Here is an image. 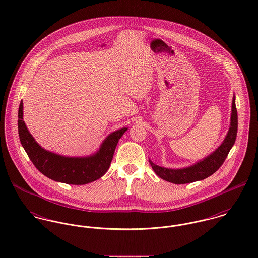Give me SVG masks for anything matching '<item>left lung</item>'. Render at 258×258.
<instances>
[{
    "label": "left lung",
    "instance_id": "obj_1",
    "mask_svg": "<svg viewBox=\"0 0 258 258\" xmlns=\"http://www.w3.org/2000/svg\"><path fill=\"white\" fill-rule=\"evenodd\" d=\"M232 117H231V127L228 132L226 139L223 144L212 154L208 158L204 159L202 162H199L192 166L181 169H169L159 166L157 164H153L150 161V164L152 168L159 175L161 178L164 180L175 183V184H184L190 183L198 180H202L212 175L216 172L221 165L224 164L226 158L228 157L232 147L234 146L236 133H237V111L235 107L234 97L233 99L232 105Z\"/></svg>",
    "mask_w": 258,
    "mask_h": 258
}]
</instances>
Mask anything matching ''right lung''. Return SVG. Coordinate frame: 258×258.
I'll list each match as a JSON object with an SVG mask.
<instances>
[{"mask_svg":"<svg viewBox=\"0 0 258 258\" xmlns=\"http://www.w3.org/2000/svg\"><path fill=\"white\" fill-rule=\"evenodd\" d=\"M23 101L19 108V136L28 158L45 176L59 182L82 185L100 178L109 168L118 141L127 128L110 134L99 151L89 158H66L42 149L29 134L23 120Z\"/></svg>","mask_w":258,"mask_h":258,"instance_id":"obj_1","label":"right lung"}]
</instances>
